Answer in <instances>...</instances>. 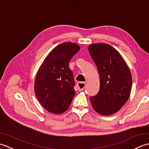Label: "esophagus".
Wrapping results in <instances>:
<instances>
[{"label": "esophagus", "instance_id": "34e87169", "mask_svg": "<svg viewBox=\"0 0 149 149\" xmlns=\"http://www.w3.org/2000/svg\"><path fill=\"white\" fill-rule=\"evenodd\" d=\"M77 86L78 88L79 91H81L85 89L86 87V83L84 82V81H81V82H78L77 84Z\"/></svg>", "mask_w": 149, "mask_h": 149}]
</instances>
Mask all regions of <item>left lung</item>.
<instances>
[{
  "instance_id": "8db88e82",
  "label": "left lung",
  "mask_w": 149,
  "mask_h": 149,
  "mask_svg": "<svg viewBox=\"0 0 149 149\" xmlns=\"http://www.w3.org/2000/svg\"><path fill=\"white\" fill-rule=\"evenodd\" d=\"M88 50L98 69L100 90L89 99L97 113L108 116L120 110L129 99L132 88V77L120 54L107 44L89 45Z\"/></svg>"
}]
</instances>
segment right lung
Instances as JSON below:
<instances>
[{"instance_id":"obj_1","label":"right lung","mask_w":149,"mask_h":149,"mask_svg":"<svg viewBox=\"0 0 149 149\" xmlns=\"http://www.w3.org/2000/svg\"><path fill=\"white\" fill-rule=\"evenodd\" d=\"M79 50V45L71 42L58 45L45 58L36 73L35 95L42 107L50 113L65 112L75 95L73 72L69 63Z\"/></svg>"}]
</instances>
